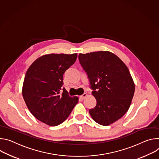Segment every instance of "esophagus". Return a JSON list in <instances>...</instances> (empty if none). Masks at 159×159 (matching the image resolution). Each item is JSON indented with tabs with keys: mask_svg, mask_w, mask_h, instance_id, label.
<instances>
[{
	"mask_svg": "<svg viewBox=\"0 0 159 159\" xmlns=\"http://www.w3.org/2000/svg\"><path fill=\"white\" fill-rule=\"evenodd\" d=\"M86 96H87L86 93H83L82 95H81V96H80V98H82V99H83V98H84Z\"/></svg>",
	"mask_w": 159,
	"mask_h": 159,
	"instance_id": "esophagus-1",
	"label": "esophagus"
}]
</instances>
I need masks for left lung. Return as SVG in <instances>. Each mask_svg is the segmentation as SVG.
<instances>
[{
	"mask_svg": "<svg viewBox=\"0 0 159 159\" xmlns=\"http://www.w3.org/2000/svg\"><path fill=\"white\" fill-rule=\"evenodd\" d=\"M80 62L89 77L95 108L92 119L100 125L109 126L128 111L134 93V83L126 64L109 51L80 54Z\"/></svg>",
	"mask_w": 159,
	"mask_h": 159,
	"instance_id": "8db88e82",
	"label": "left lung"
}]
</instances>
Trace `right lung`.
<instances>
[{
    "instance_id": "right-lung-1",
    "label": "right lung",
    "mask_w": 159,
    "mask_h": 159,
    "mask_svg": "<svg viewBox=\"0 0 159 159\" xmlns=\"http://www.w3.org/2000/svg\"><path fill=\"white\" fill-rule=\"evenodd\" d=\"M77 59V54H50L35 60L28 69L22 93L31 113L45 124L56 126L69 116L78 97H70L64 89L63 75Z\"/></svg>"
}]
</instances>
